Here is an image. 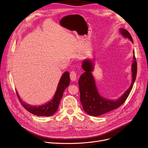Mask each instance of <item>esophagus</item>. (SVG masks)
I'll return each mask as SVG.
<instances>
[{
    "label": "esophagus",
    "mask_w": 148,
    "mask_h": 148,
    "mask_svg": "<svg viewBox=\"0 0 148 148\" xmlns=\"http://www.w3.org/2000/svg\"><path fill=\"white\" fill-rule=\"evenodd\" d=\"M70 79L71 81H74L75 80H77V73L76 71H72L70 72Z\"/></svg>",
    "instance_id": "obj_1"
}]
</instances>
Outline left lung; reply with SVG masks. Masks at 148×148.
Returning <instances> with one entry per match:
<instances>
[{
	"mask_svg": "<svg viewBox=\"0 0 148 148\" xmlns=\"http://www.w3.org/2000/svg\"><path fill=\"white\" fill-rule=\"evenodd\" d=\"M120 32L125 38L133 42L130 34L127 30L121 28ZM134 61L132 64V81L131 86L117 100L112 101L106 99L100 96L95 85V80L92 74L93 65L88 60L83 62L82 67L85 71L78 80L80 92V101L84 111L92 116H99L105 113L116 109L122 105L128 97L135 82L137 73V63L135 56L134 51Z\"/></svg>",
	"mask_w": 148,
	"mask_h": 148,
	"instance_id": "left-lung-1",
	"label": "left lung"
}]
</instances>
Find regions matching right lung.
I'll list each match as a JSON object with an SVG mask.
<instances>
[{
  "instance_id": "obj_1",
  "label": "right lung",
  "mask_w": 148,
  "mask_h": 148,
  "mask_svg": "<svg viewBox=\"0 0 148 148\" xmlns=\"http://www.w3.org/2000/svg\"><path fill=\"white\" fill-rule=\"evenodd\" d=\"M70 82V74L68 71H66L62 75L60 79L58 89L52 100L46 105L39 106H34L25 103L21 99L17 91L16 93L18 98V101L21 105L31 113L39 116H51L58 110L60 101L62 99L64 90L69 86Z\"/></svg>"
}]
</instances>
